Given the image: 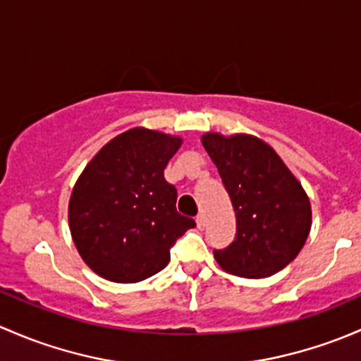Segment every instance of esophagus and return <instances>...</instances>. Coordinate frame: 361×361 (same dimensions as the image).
<instances>
[{"label": "esophagus", "instance_id": "34e87169", "mask_svg": "<svg viewBox=\"0 0 361 361\" xmlns=\"http://www.w3.org/2000/svg\"><path fill=\"white\" fill-rule=\"evenodd\" d=\"M196 226H198L200 229H205V226H207L205 215H203V214H198V215H196Z\"/></svg>", "mask_w": 361, "mask_h": 361}]
</instances>
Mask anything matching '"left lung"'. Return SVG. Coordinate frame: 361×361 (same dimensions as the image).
Segmentation results:
<instances>
[{
    "mask_svg": "<svg viewBox=\"0 0 361 361\" xmlns=\"http://www.w3.org/2000/svg\"><path fill=\"white\" fill-rule=\"evenodd\" d=\"M202 144L236 214V238L215 261L228 273L266 278L290 264L311 229L306 191L276 151L248 133L208 132Z\"/></svg>",
    "mask_w": 361,
    "mask_h": 361,
    "instance_id": "obj_1",
    "label": "left lung"
}]
</instances>
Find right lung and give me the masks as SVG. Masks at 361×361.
<instances>
[{"instance_id":"1","label":"right lung","mask_w":361,"mask_h":361,"mask_svg":"<svg viewBox=\"0 0 361 361\" xmlns=\"http://www.w3.org/2000/svg\"><path fill=\"white\" fill-rule=\"evenodd\" d=\"M180 137L130 128L90 159L69 200V229L81 259L114 283H137L161 271L177 238L195 228L177 212V189L163 170Z\"/></svg>"}]
</instances>
